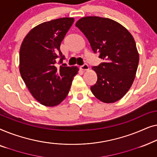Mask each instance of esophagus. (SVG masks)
Returning a JSON list of instances; mask_svg holds the SVG:
<instances>
[{
  "label": "esophagus",
  "mask_w": 157,
  "mask_h": 157,
  "mask_svg": "<svg viewBox=\"0 0 157 157\" xmlns=\"http://www.w3.org/2000/svg\"><path fill=\"white\" fill-rule=\"evenodd\" d=\"M80 68L81 70H83V71L88 70L89 69V66H88L87 63H83L82 66H80Z\"/></svg>",
  "instance_id": "34e87169"
}]
</instances>
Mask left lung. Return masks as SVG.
I'll list each match as a JSON object with an SVG mask.
<instances>
[{
	"label": "left lung",
	"instance_id": "obj_1",
	"mask_svg": "<svg viewBox=\"0 0 157 157\" xmlns=\"http://www.w3.org/2000/svg\"><path fill=\"white\" fill-rule=\"evenodd\" d=\"M76 26L86 37L93 52L104 60L92 67L97 81L91 86V92L104 103L121 99L134 82L139 61L132 34L119 23L98 16L81 18Z\"/></svg>",
	"mask_w": 157,
	"mask_h": 157
}]
</instances>
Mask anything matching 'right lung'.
<instances>
[{"instance_id":"add662e5","label":"right lung","mask_w":157,"mask_h":157,"mask_svg":"<svg viewBox=\"0 0 157 157\" xmlns=\"http://www.w3.org/2000/svg\"><path fill=\"white\" fill-rule=\"evenodd\" d=\"M74 21L73 18H61L40 23L21 44V77L33 97L44 106H54L63 101L78 74L76 66H57L65 59L60 46Z\"/></svg>"}]
</instances>
